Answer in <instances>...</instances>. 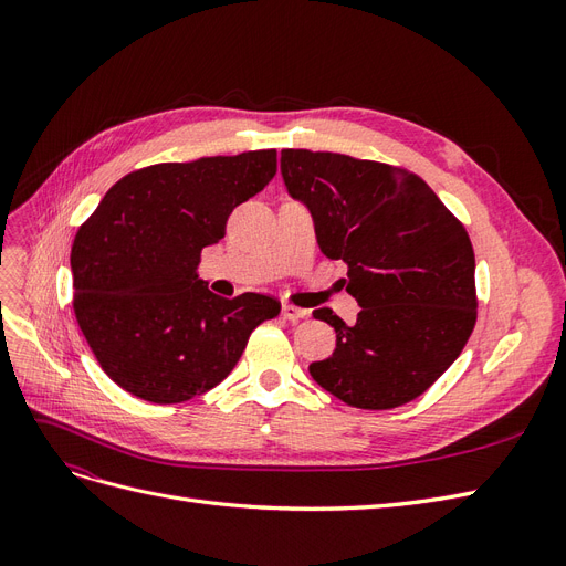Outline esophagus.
Masks as SVG:
<instances>
[{"instance_id":"esophagus-1","label":"esophagus","mask_w":566,"mask_h":566,"mask_svg":"<svg viewBox=\"0 0 566 566\" xmlns=\"http://www.w3.org/2000/svg\"><path fill=\"white\" fill-rule=\"evenodd\" d=\"M306 310H300V306H295V304H283V318L285 321H290V323H297V321H302V318H306Z\"/></svg>"}]
</instances>
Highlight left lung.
Returning <instances> with one entry per match:
<instances>
[{
  "label": "left lung",
  "instance_id": "obj_1",
  "mask_svg": "<svg viewBox=\"0 0 566 566\" xmlns=\"http://www.w3.org/2000/svg\"><path fill=\"white\" fill-rule=\"evenodd\" d=\"M287 191L312 210L321 252L347 262V293L361 312L312 378L364 410L418 399L460 356L476 323L474 250L462 221L406 167L339 153L285 148Z\"/></svg>",
  "mask_w": 566,
  "mask_h": 566
}]
</instances>
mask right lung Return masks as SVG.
<instances>
[{
	"mask_svg": "<svg viewBox=\"0 0 566 566\" xmlns=\"http://www.w3.org/2000/svg\"><path fill=\"white\" fill-rule=\"evenodd\" d=\"M276 148L134 169L77 229L73 312L108 378L150 403L217 387L281 302L219 297L196 276L233 208L276 175Z\"/></svg>",
	"mask_w": 566,
	"mask_h": 566,
	"instance_id": "obj_1",
	"label": "right lung"
}]
</instances>
